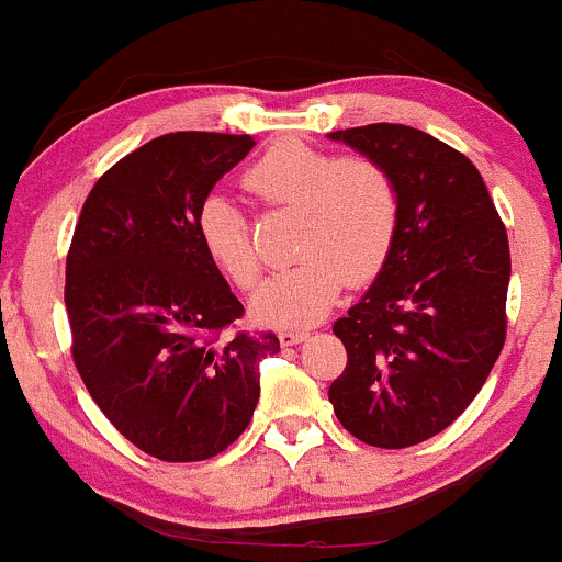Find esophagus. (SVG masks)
<instances>
[{
    "mask_svg": "<svg viewBox=\"0 0 562 562\" xmlns=\"http://www.w3.org/2000/svg\"><path fill=\"white\" fill-rule=\"evenodd\" d=\"M307 337H310L307 328H285V331H280L282 345H299V342H304Z\"/></svg>",
    "mask_w": 562,
    "mask_h": 562,
    "instance_id": "obj_1",
    "label": "esophagus"
}]
</instances>
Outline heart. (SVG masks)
<instances>
[{
  "instance_id": "1",
  "label": "heart",
  "mask_w": 562,
  "mask_h": 562,
  "mask_svg": "<svg viewBox=\"0 0 562 562\" xmlns=\"http://www.w3.org/2000/svg\"><path fill=\"white\" fill-rule=\"evenodd\" d=\"M249 192L274 206L302 209L296 252L302 260L271 274L252 296L258 321L280 328L313 326L348 282L372 280L386 263L400 220L394 179L370 157H339L304 140H280L247 168ZM195 236L214 269L249 288L260 258L247 217L223 190L195 209Z\"/></svg>"
}]
</instances>
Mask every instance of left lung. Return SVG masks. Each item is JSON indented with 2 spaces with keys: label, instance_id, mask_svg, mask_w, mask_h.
<instances>
[{
  "label": "left lung",
  "instance_id": "obj_1",
  "mask_svg": "<svg viewBox=\"0 0 562 562\" xmlns=\"http://www.w3.org/2000/svg\"><path fill=\"white\" fill-rule=\"evenodd\" d=\"M381 162L400 198L394 247L334 334L348 367L328 389L339 424L378 449L443 432L506 342L508 236L473 162L405 124L328 133Z\"/></svg>",
  "mask_w": 562,
  "mask_h": 562
}]
</instances>
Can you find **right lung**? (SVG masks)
Segmentation results:
<instances>
[{"instance_id": "right-lung-1", "label": "right lung", "mask_w": 562, "mask_h": 562, "mask_svg": "<svg viewBox=\"0 0 562 562\" xmlns=\"http://www.w3.org/2000/svg\"><path fill=\"white\" fill-rule=\"evenodd\" d=\"M252 135L168 133L98 179L67 252L72 359L108 422L162 462H201L247 429L274 334L220 339L245 307L195 236V209Z\"/></svg>"}]
</instances>
